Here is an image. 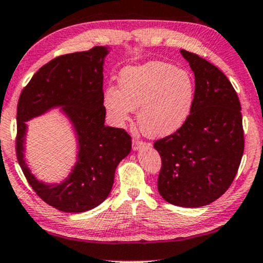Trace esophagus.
Masks as SVG:
<instances>
[{
    "mask_svg": "<svg viewBox=\"0 0 263 263\" xmlns=\"http://www.w3.org/2000/svg\"><path fill=\"white\" fill-rule=\"evenodd\" d=\"M146 143L145 142H143V140H140V139H133L132 140V148L135 151H138V150H140V148H144V147H146Z\"/></svg>",
    "mask_w": 263,
    "mask_h": 263,
    "instance_id": "obj_1",
    "label": "esophagus"
}]
</instances>
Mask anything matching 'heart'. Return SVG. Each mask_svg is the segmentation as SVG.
Here are the masks:
<instances>
[{"mask_svg": "<svg viewBox=\"0 0 263 263\" xmlns=\"http://www.w3.org/2000/svg\"><path fill=\"white\" fill-rule=\"evenodd\" d=\"M103 103L109 120L123 126L138 107V125L151 138L178 131L195 103V82L189 72L163 61L128 66L120 72L119 88L107 86Z\"/></svg>", "mask_w": 263, "mask_h": 263, "instance_id": "1", "label": "heart"}]
</instances>
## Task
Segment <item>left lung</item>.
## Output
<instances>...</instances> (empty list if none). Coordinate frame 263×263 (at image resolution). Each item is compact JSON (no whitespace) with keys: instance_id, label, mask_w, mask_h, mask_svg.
<instances>
[{"instance_id":"left-lung-1","label":"left lung","mask_w":263,"mask_h":263,"mask_svg":"<svg viewBox=\"0 0 263 263\" xmlns=\"http://www.w3.org/2000/svg\"><path fill=\"white\" fill-rule=\"evenodd\" d=\"M181 54L195 74V103L185 124L154 145L162 158L158 191L171 204L198 208L221 197L237 174L245 150L241 104L216 66Z\"/></svg>"}]
</instances>
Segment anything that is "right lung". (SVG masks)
<instances>
[{
	"instance_id": "1",
	"label": "right lung",
	"mask_w": 263,
	"mask_h": 263,
	"mask_svg": "<svg viewBox=\"0 0 263 263\" xmlns=\"http://www.w3.org/2000/svg\"><path fill=\"white\" fill-rule=\"evenodd\" d=\"M106 46L58 57L37 70L17 104L16 157L29 185L41 199L65 213H84L111 193L118 164L131 152V137L105 125L103 103ZM59 107L68 117L78 142L77 162L60 183L39 181L24 159L26 121Z\"/></svg>"
}]
</instances>
